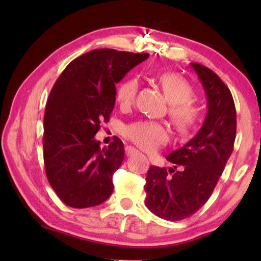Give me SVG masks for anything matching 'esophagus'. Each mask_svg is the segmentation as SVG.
Instances as JSON below:
<instances>
[{
	"label": "esophagus",
	"mask_w": 261,
	"mask_h": 261,
	"mask_svg": "<svg viewBox=\"0 0 261 261\" xmlns=\"http://www.w3.org/2000/svg\"><path fill=\"white\" fill-rule=\"evenodd\" d=\"M136 152H137V149L134 148V147H131V146H126V147H125V153H126L127 156L132 155V154L136 153Z\"/></svg>",
	"instance_id": "1"
}]
</instances>
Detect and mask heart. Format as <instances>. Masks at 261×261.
Here are the masks:
<instances>
[{
    "instance_id": "heart-1",
    "label": "heart",
    "mask_w": 261,
    "mask_h": 261,
    "mask_svg": "<svg viewBox=\"0 0 261 261\" xmlns=\"http://www.w3.org/2000/svg\"><path fill=\"white\" fill-rule=\"evenodd\" d=\"M160 84L166 98L171 103L170 116L173 117L177 129L189 132L197 124L199 112L193 106L194 91L192 86L175 73H163L160 76ZM139 82L137 78H127L117 87L115 98L122 109H127L134 105L138 93ZM124 136L137 146L145 151H153L169 139V130L160 122L137 121L124 129Z\"/></svg>"
}]
</instances>
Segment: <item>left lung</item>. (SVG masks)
<instances>
[{
	"label": "left lung",
	"instance_id": "obj_1",
	"mask_svg": "<svg viewBox=\"0 0 261 261\" xmlns=\"http://www.w3.org/2000/svg\"><path fill=\"white\" fill-rule=\"evenodd\" d=\"M191 67L206 94L205 121L192 139L167 156L174 168L152 166L145 178V204L168 221L189 218L210 199L236 138V109L229 88L211 69L198 63Z\"/></svg>",
	"mask_w": 261,
	"mask_h": 261
}]
</instances>
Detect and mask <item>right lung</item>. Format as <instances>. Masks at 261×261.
Instances as JSON below:
<instances>
[{
  "mask_svg": "<svg viewBox=\"0 0 261 261\" xmlns=\"http://www.w3.org/2000/svg\"><path fill=\"white\" fill-rule=\"evenodd\" d=\"M148 57L94 49L70 62L57 78L43 117V161L48 182L73 208L102 204L113 192V174L124 159L116 138L101 148L94 136L115 106V84Z\"/></svg>",
  "mask_w": 261,
  "mask_h": 261,
  "instance_id": "1",
  "label": "right lung"
}]
</instances>
